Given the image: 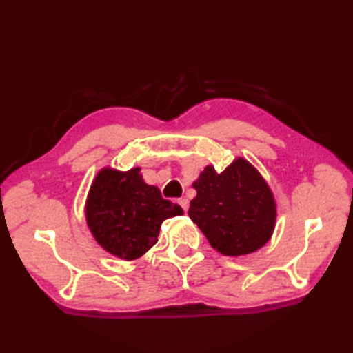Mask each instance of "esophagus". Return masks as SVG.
<instances>
[{
	"label": "esophagus",
	"mask_w": 353,
	"mask_h": 353,
	"mask_svg": "<svg viewBox=\"0 0 353 353\" xmlns=\"http://www.w3.org/2000/svg\"><path fill=\"white\" fill-rule=\"evenodd\" d=\"M178 205L183 208L185 212L188 210V200L187 199H184V197L183 199H178Z\"/></svg>",
	"instance_id": "obj_1"
}]
</instances>
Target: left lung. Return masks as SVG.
Returning <instances> with one entry per match:
<instances>
[{"mask_svg":"<svg viewBox=\"0 0 353 353\" xmlns=\"http://www.w3.org/2000/svg\"><path fill=\"white\" fill-rule=\"evenodd\" d=\"M197 196L188 216L216 252L244 256L272 237L276 201L271 187L248 159L237 156L222 172L208 165L193 183Z\"/></svg>","mask_w":353,"mask_h":353,"instance_id":"8db88e82","label":"left lung"}]
</instances>
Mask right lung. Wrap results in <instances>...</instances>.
<instances>
[{"label":"right lung","mask_w":353,"mask_h":353,"mask_svg":"<svg viewBox=\"0 0 353 353\" xmlns=\"http://www.w3.org/2000/svg\"><path fill=\"white\" fill-rule=\"evenodd\" d=\"M83 212L100 248L126 262L141 258L153 248L165 219L184 213L176 203L163 199L156 185L145 183L140 166L100 169L91 183Z\"/></svg>","instance_id":"add662e5"}]
</instances>
